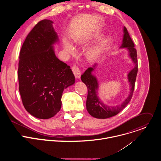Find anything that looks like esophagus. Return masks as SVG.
<instances>
[{
  "label": "esophagus",
  "mask_w": 161,
  "mask_h": 161,
  "mask_svg": "<svg viewBox=\"0 0 161 161\" xmlns=\"http://www.w3.org/2000/svg\"><path fill=\"white\" fill-rule=\"evenodd\" d=\"M72 70H73V72L75 75V76L76 79H79L80 78V76H81V71L80 70V69L78 68V66L76 65H74L72 68Z\"/></svg>",
  "instance_id": "1"
}]
</instances>
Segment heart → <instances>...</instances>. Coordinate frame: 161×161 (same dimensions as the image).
Listing matches in <instances>:
<instances>
[{"label":"heart","mask_w":161,"mask_h":161,"mask_svg":"<svg viewBox=\"0 0 161 161\" xmlns=\"http://www.w3.org/2000/svg\"><path fill=\"white\" fill-rule=\"evenodd\" d=\"M99 36V32L94 31L91 32H85L80 34L73 37L74 43L78 47H84L88 42L92 39L97 37ZM105 42L104 41H101L96 45L87 50L85 53L86 58L90 62L96 61L101 56L103 48L104 47ZM63 47L64 50L69 54L73 55L75 53V48L73 44L66 39L63 41Z\"/></svg>","instance_id":"1"}]
</instances>
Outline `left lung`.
<instances>
[{
  "mask_svg": "<svg viewBox=\"0 0 161 161\" xmlns=\"http://www.w3.org/2000/svg\"><path fill=\"white\" fill-rule=\"evenodd\" d=\"M123 39L120 48H126L129 57L134 64V67L128 73L127 76L130 86V91L127 97L120 104L109 106L104 104L98 96L99 81L97 77L93 74L98 64H95L93 67L88 68L81 75V81L86 85L88 96L86 102V109L91 116L96 119H105L112 117L120 113L130 101L134 90V84L137 73V52L134 48V44L131 39L127 29L123 28Z\"/></svg>",
  "mask_w": 161,
  "mask_h": 161,
  "instance_id": "left-lung-1",
  "label": "left lung"
}]
</instances>
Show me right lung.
I'll list each match as a JSON object with an SVG mask.
<instances>
[{
    "label": "right lung",
    "instance_id": "obj_1",
    "mask_svg": "<svg viewBox=\"0 0 161 161\" xmlns=\"http://www.w3.org/2000/svg\"><path fill=\"white\" fill-rule=\"evenodd\" d=\"M53 21H39L27 36L19 53V91L25 109L34 117L48 119L60 111L64 89L75 84L70 66L55 55L59 42Z\"/></svg>",
    "mask_w": 161,
    "mask_h": 161
}]
</instances>
